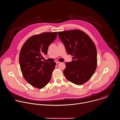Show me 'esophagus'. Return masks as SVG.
Returning a JSON list of instances; mask_svg holds the SVG:
<instances>
[{
    "mask_svg": "<svg viewBox=\"0 0 120 120\" xmlns=\"http://www.w3.org/2000/svg\"><path fill=\"white\" fill-rule=\"evenodd\" d=\"M60 62H59V61H56V64H59Z\"/></svg>",
    "mask_w": 120,
    "mask_h": 120,
    "instance_id": "1",
    "label": "esophagus"
}]
</instances>
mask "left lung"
Wrapping results in <instances>:
<instances>
[{
	"label": "left lung",
	"mask_w": 120,
	"mask_h": 120,
	"mask_svg": "<svg viewBox=\"0 0 120 120\" xmlns=\"http://www.w3.org/2000/svg\"><path fill=\"white\" fill-rule=\"evenodd\" d=\"M68 54L73 56L65 63L64 75L67 80L77 85L87 82L94 73L97 65L95 45L87 34L80 30L58 32Z\"/></svg>",
	"instance_id": "8db88e82"
}]
</instances>
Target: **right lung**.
<instances>
[{
	"mask_svg": "<svg viewBox=\"0 0 120 120\" xmlns=\"http://www.w3.org/2000/svg\"><path fill=\"white\" fill-rule=\"evenodd\" d=\"M57 32H45L29 38L23 45L19 61L24 78L33 86L44 87L50 82L56 62L42 61L49 46L56 38Z\"/></svg>",
	"mask_w": 120,
	"mask_h": 120,
	"instance_id": "obj_1",
	"label": "right lung"
}]
</instances>
